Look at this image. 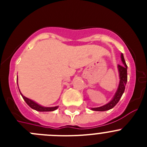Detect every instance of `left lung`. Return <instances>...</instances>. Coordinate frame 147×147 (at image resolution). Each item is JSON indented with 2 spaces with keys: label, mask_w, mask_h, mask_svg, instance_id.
Returning <instances> with one entry per match:
<instances>
[{
  "label": "left lung",
  "mask_w": 147,
  "mask_h": 147,
  "mask_svg": "<svg viewBox=\"0 0 147 147\" xmlns=\"http://www.w3.org/2000/svg\"><path fill=\"white\" fill-rule=\"evenodd\" d=\"M121 61L124 65H118V70H119V73L120 82H119V85L117 91L114 95L113 99L109 103H107V105H103L102 107L91 108L92 110H95V111H106V110H109L110 109L113 108L115 105H117L118 102H119L121 97L122 96V95L124 92V90H125V85L127 82V65L126 64L125 60H124L123 54H121Z\"/></svg>",
  "instance_id": "left-lung-1"
}]
</instances>
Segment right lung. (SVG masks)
Returning a JSON list of instances; mask_svg holds the SVG:
<instances>
[{
    "label": "right lung",
    "mask_w": 147,
    "mask_h": 147,
    "mask_svg": "<svg viewBox=\"0 0 147 147\" xmlns=\"http://www.w3.org/2000/svg\"><path fill=\"white\" fill-rule=\"evenodd\" d=\"M20 94H21L23 99L25 100V102H26L27 105H28L31 108L34 109V110H37V111H40V112H49V111H54V110H57V109L58 108L57 106V107H42V106L38 105V104H37L36 102L32 101V100L29 99V98H26V97H25L24 96H23L21 93H20Z\"/></svg>",
    "instance_id": "obj_1"
}]
</instances>
